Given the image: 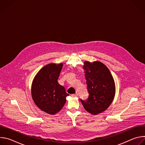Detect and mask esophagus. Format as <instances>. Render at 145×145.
Masks as SVG:
<instances>
[{
  "label": "esophagus",
  "instance_id": "esophagus-1",
  "mask_svg": "<svg viewBox=\"0 0 145 145\" xmlns=\"http://www.w3.org/2000/svg\"><path fill=\"white\" fill-rule=\"evenodd\" d=\"M72 96V97H77V96H78V94L77 93H75V94H73V95H71Z\"/></svg>",
  "mask_w": 145,
  "mask_h": 145
}]
</instances>
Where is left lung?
<instances>
[{"label":"left lung","mask_w":145,"mask_h":145,"mask_svg":"<svg viewBox=\"0 0 145 145\" xmlns=\"http://www.w3.org/2000/svg\"><path fill=\"white\" fill-rule=\"evenodd\" d=\"M83 69L89 93L86 101L81 100L84 109L93 115L106 111L115 95L114 78L108 68L100 61H84Z\"/></svg>","instance_id":"8db88e82"}]
</instances>
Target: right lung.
Returning a JSON list of instances; mask_svg holds the SVG:
<instances>
[{"mask_svg":"<svg viewBox=\"0 0 145 145\" xmlns=\"http://www.w3.org/2000/svg\"><path fill=\"white\" fill-rule=\"evenodd\" d=\"M63 64H49L40 69L34 77L31 88L32 99L42 111L55 115L64 106L69 96L58 78Z\"/></svg>","mask_w":145,"mask_h":145,"instance_id":"1","label":"right lung"}]
</instances>
